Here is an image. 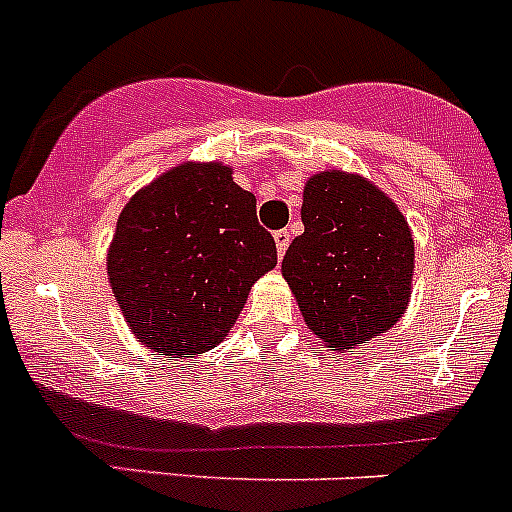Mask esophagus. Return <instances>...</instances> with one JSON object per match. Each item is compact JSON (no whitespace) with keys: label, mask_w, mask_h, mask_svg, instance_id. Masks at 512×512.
Returning a JSON list of instances; mask_svg holds the SVG:
<instances>
[{"label":"esophagus","mask_w":512,"mask_h":512,"mask_svg":"<svg viewBox=\"0 0 512 512\" xmlns=\"http://www.w3.org/2000/svg\"><path fill=\"white\" fill-rule=\"evenodd\" d=\"M289 241H292V236H289V231H276V233H274L276 253H279V256H284V253H287Z\"/></svg>","instance_id":"34e87169"}]
</instances>
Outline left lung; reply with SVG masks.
Instances as JSON below:
<instances>
[{"label": "left lung", "mask_w": 512, "mask_h": 512, "mask_svg": "<svg viewBox=\"0 0 512 512\" xmlns=\"http://www.w3.org/2000/svg\"><path fill=\"white\" fill-rule=\"evenodd\" d=\"M304 233L281 261L304 325L337 353L388 332L409 309L414 236L368 177L325 170L302 192Z\"/></svg>", "instance_id": "1"}]
</instances>
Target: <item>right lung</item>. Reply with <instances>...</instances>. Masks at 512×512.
I'll return each mask as SVG.
<instances>
[{
  "instance_id": "add662e5",
  "label": "right lung",
  "mask_w": 512,
  "mask_h": 512,
  "mask_svg": "<svg viewBox=\"0 0 512 512\" xmlns=\"http://www.w3.org/2000/svg\"><path fill=\"white\" fill-rule=\"evenodd\" d=\"M274 266L276 243L256 220V195L223 162H182L134 192L106 253L131 335L180 360L223 342Z\"/></svg>"
}]
</instances>
